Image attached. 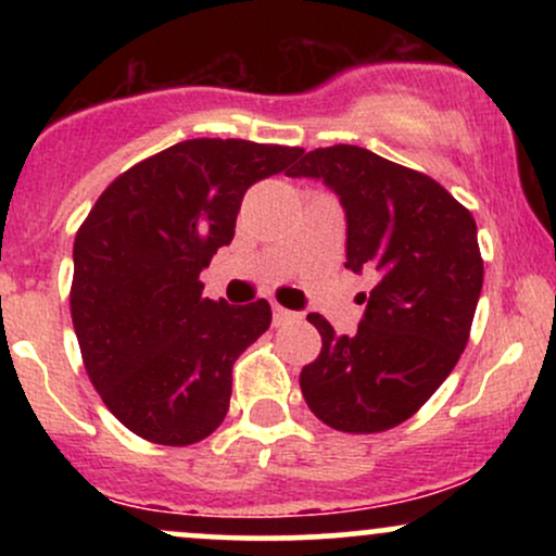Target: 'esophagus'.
I'll use <instances>...</instances> for the list:
<instances>
[{
  "instance_id": "1",
  "label": "esophagus",
  "mask_w": 556,
  "mask_h": 556,
  "mask_svg": "<svg viewBox=\"0 0 556 556\" xmlns=\"http://www.w3.org/2000/svg\"><path fill=\"white\" fill-rule=\"evenodd\" d=\"M271 311H274V324H285V321H292V318H298L295 311H287V308H282V305H277V303L271 305Z\"/></svg>"
}]
</instances>
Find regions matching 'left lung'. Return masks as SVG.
<instances>
[{
    "label": "left lung",
    "mask_w": 556,
    "mask_h": 556,
    "mask_svg": "<svg viewBox=\"0 0 556 556\" xmlns=\"http://www.w3.org/2000/svg\"><path fill=\"white\" fill-rule=\"evenodd\" d=\"M340 195L348 269L376 271L355 334L308 314L321 353L300 371L314 416L337 431H387L418 413L460 361L483 261L476 219L437 180L361 149L329 146L287 169Z\"/></svg>",
    "instance_id": "left-lung-1"
}]
</instances>
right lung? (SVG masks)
<instances>
[{
  "label": "right lung",
  "instance_id": "right-lung-1",
  "mask_svg": "<svg viewBox=\"0 0 556 556\" xmlns=\"http://www.w3.org/2000/svg\"><path fill=\"white\" fill-rule=\"evenodd\" d=\"M300 154L182 140L123 172L80 225L70 311L83 366L140 439L188 446L225 420L235 361L269 329L271 308L203 298L198 277L232 242L245 190Z\"/></svg>",
  "mask_w": 556,
  "mask_h": 556
}]
</instances>
